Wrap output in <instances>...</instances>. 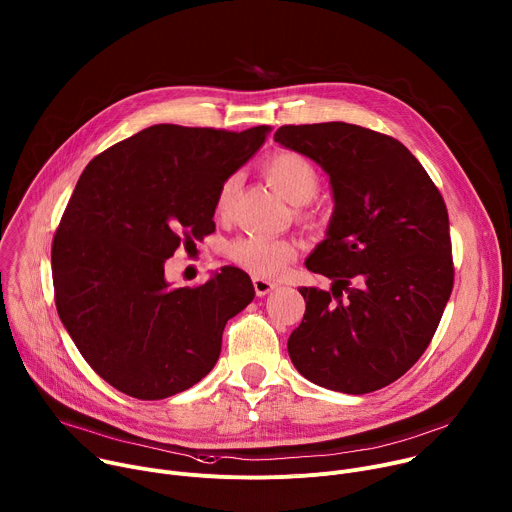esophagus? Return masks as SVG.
Listing matches in <instances>:
<instances>
[{"instance_id": "esophagus-1", "label": "esophagus", "mask_w": 512, "mask_h": 512, "mask_svg": "<svg viewBox=\"0 0 512 512\" xmlns=\"http://www.w3.org/2000/svg\"><path fill=\"white\" fill-rule=\"evenodd\" d=\"M253 287H255V294L261 298V296L271 294V291L277 289L279 285L275 281H269V279H263V277H253Z\"/></svg>"}]
</instances>
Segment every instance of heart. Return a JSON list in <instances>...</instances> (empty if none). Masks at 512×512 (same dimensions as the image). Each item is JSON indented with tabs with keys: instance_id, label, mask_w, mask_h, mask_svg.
<instances>
[{
	"instance_id": "obj_1",
	"label": "heart",
	"mask_w": 512,
	"mask_h": 512,
	"mask_svg": "<svg viewBox=\"0 0 512 512\" xmlns=\"http://www.w3.org/2000/svg\"><path fill=\"white\" fill-rule=\"evenodd\" d=\"M271 186L294 206L314 200L320 190V174L310 160L294 152H277L263 164ZM239 188V176H229L216 194V210L227 212ZM233 259L245 269L273 277L279 275L289 261L298 255V247L289 239H273L263 235H245L231 245Z\"/></svg>"
}]
</instances>
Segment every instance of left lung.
<instances>
[{"mask_svg": "<svg viewBox=\"0 0 512 512\" xmlns=\"http://www.w3.org/2000/svg\"><path fill=\"white\" fill-rule=\"evenodd\" d=\"M275 141L330 178L334 210L306 267L329 291L300 287L302 324L287 352L308 381L364 395L405 375L429 346L454 285L446 202L389 135L342 121L283 125Z\"/></svg>", "mask_w": 512, "mask_h": 512, "instance_id": "obj_1", "label": "left lung"}]
</instances>
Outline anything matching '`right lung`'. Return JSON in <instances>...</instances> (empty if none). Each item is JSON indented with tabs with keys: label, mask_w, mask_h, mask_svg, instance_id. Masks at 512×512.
Here are the masks:
<instances>
[{
	"label": "right lung",
	"mask_w": 512,
	"mask_h": 512,
	"mask_svg": "<svg viewBox=\"0 0 512 512\" xmlns=\"http://www.w3.org/2000/svg\"><path fill=\"white\" fill-rule=\"evenodd\" d=\"M267 131L160 123L81 174L52 243L54 298L72 342L117 391L156 401L190 389L216 364L225 324L253 302L239 267L176 289L164 265L182 241L214 231L218 188Z\"/></svg>",
	"instance_id": "1"
}]
</instances>
